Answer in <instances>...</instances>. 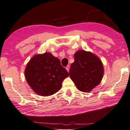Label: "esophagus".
Returning a JSON list of instances; mask_svg holds the SVG:
<instances>
[{"mask_svg": "<svg viewBox=\"0 0 130 130\" xmlns=\"http://www.w3.org/2000/svg\"><path fill=\"white\" fill-rule=\"evenodd\" d=\"M66 69L67 71L69 72V69H70V66H69V65L67 66V67H66Z\"/></svg>", "mask_w": 130, "mask_h": 130, "instance_id": "esophagus-1", "label": "esophagus"}]
</instances>
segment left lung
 Returning <instances> with one entry per match:
<instances>
[{"label": "left lung", "mask_w": 130, "mask_h": 130, "mask_svg": "<svg viewBox=\"0 0 130 130\" xmlns=\"http://www.w3.org/2000/svg\"><path fill=\"white\" fill-rule=\"evenodd\" d=\"M69 70L71 79L80 91L88 92L100 83L104 73L102 62L91 52L77 51Z\"/></svg>", "instance_id": "1"}]
</instances>
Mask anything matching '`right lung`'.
Listing matches in <instances>:
<instances>
[{"label": "right lung", "instance_id": "obj_1", "mask_svg": "<svg viewBox=\"0 0 130 130\" xmlns=\"http://www.w3.org/2000/svg\"><path fill=\"white\" fill-rule=\"evenodd\" d=\"M24 74L32 90L41 96L56 93L61 89L63 80L69 76L60 60L50 53L32 57L26 66Z\"/></svg>", "mask_w": 130, "mask_h": 130}]
</instances>
